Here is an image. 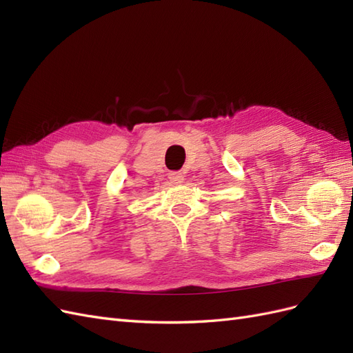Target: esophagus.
<instances>
[{
	"label": "esophagus",
	"mask_w": 353,
	"mask_h": 353,
	"mask_svg": "<svg viewBox=\"0 0 353 353\" xmlns=\"http://www.w3.org/2000/svg\"><path fill=\"white\" fill-rule=\"evenodd\" d=\"M168 179H170V182L173 183V185H179V183L183 182L182 173H177V171H173V173H170V174H168Z\"/></svg>",
	"instance_id": "1"
}]
</instances>
